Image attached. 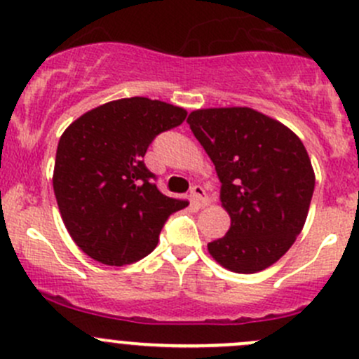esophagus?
Returning a JSON list of instances; mask_svg holds the SVG:
<instances>
[{
    "label": "esophagus",
    "instance_id": "34e87169",
    "mask_svg": "<svg viewBox=\"0 0 359 359\" xmlns=\"http://www.w3.org/2000/svg\"><path fill=\"white\" fill-rule=\"evenodd\" d=\"M191 201L198 206L208 205V198H206V191L201 186H192L191 189Z\"/></svg>",
    "mask_w": 359,
    "mask_h": 359
}]
</instances>
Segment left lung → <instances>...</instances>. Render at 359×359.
<instances>
[{
    "label": "left lung",
    "instance_id": "obj_1",
    "mask_svg": "<svg viewBox=\"0 0 359 359\" xmlns=\"http://www.w3.org/2000/svg\"><path fill=\"white\" fill-rule=\"evenodd\" d=\"M222 182L230 229L208 244L215 262L236 273L269 269L306 222L315 172L301 139L252 108H206L187 118Z\"/></svg>",
    "mask_w": 359,
    "mask_h": 359
}]
</instances>
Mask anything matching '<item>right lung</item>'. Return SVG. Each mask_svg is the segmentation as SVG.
I'll use <instances>...</instances> for the list:
<instances>
[{
    "instance_id": "add662e5",
    "label": "right lung",
    "mask_w": 359,
    "mask_h": 359,
    "mask_svg": "<svg viewBox=\"0 0 359 359\" xmlns=\"http://www.w3.org/2000/svg\"><path fill=\"white\" fill-rule=\"evenodd\" d=\"M187 111L149 97H123L94 108L62 134L53 189L67 230L86 255L110 266L148 256L168 217L187 201L158 191L144 165L153 139Z\"/></svg>"
}]
</instances>
